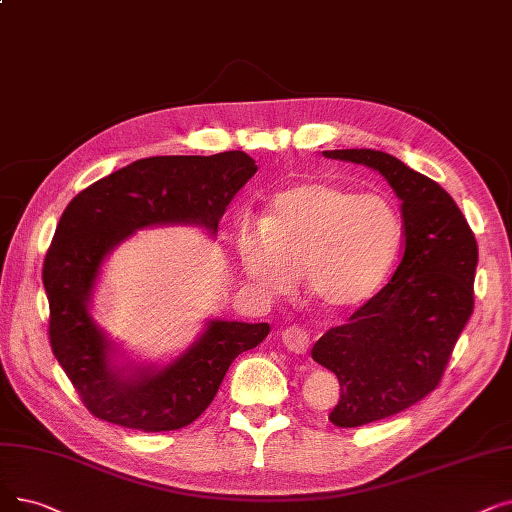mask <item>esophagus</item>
I'll return each mask as SVG.
<instances>
[{"instance_id": "obj_1", "label": "esophagus", "mask_w": 512, "mask_h": 512, "mask_svg": "<svg viewBox=\"0 0 512 512\" xmlns=\"http://www.w3.org/2000/svg\"><path fill=\"white\" fill-rule=\"evenodd\" d=\"M282 343L288 351L293 353H305L309 347V335L301 326H291L282 332Z\"/></svg>"}]
</instances>
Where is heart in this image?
Instances as JSON below:
<instances>
[{
  "mask_svg": "<svg viewBox=\"0 0 512 512\" xmlns=\"http://www.w3.org/2000/svg\"><path fill=\"white\" fill-rule=\"evenodd\" d=\"M404 240L391 198L305 182L272 196L263 221L242 219L234 244L240 268L268 295L305 284L328 309L366 303L389 278Z\"/></svg>",
  "mask_w": 512,
  "mask_h": 512,
  "instance_id": "heart-1",
  "label": "heart"
}]
</instances>
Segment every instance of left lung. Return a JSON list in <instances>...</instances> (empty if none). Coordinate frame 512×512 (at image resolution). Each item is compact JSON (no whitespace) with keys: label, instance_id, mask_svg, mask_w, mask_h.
<instances>
[{"label":"left lung","instance_id":"left-lung-1","mask_svg":"<svg viewBox=\"0 0 512 512\" xmlns=\"http://www.w3.org/2000/svg\"><path fill=\"white\" fill-rule=\"evenodd\" d=\"M322 154L379 171L402 201L406 238L391 280L311 349L341 385L328 420L349 429L402 412L439 385L473 314L479 253L454 198L427 175L381 150Z\"/></svg>","mask_w":512,"mask_h":512}]
</instances>
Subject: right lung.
Masks as SVG:
<instances>
[{
    "label": "right lung",
    "mask_w": 512,
    "mask_h": 512,
    "mask_svg": "<svg viewBox=\"0 0 512 512\" xmlns=\"http://www.w3.org/2000/svg\"><path fill=\"white\" fill-rule=\"evenodd\" d=\"M257 165L242 150L211 157H150L110 173L64 209L43 261L50 345L96 418L144 433L175 431L201 416L242 351L270 324L207 320L167 364L119 361L125 353L92 316L102 263L121 242L154 226H196L215 236L236 192Z\"/></svg>",
    "instance_id": "obj_1"
}]
</instances>
